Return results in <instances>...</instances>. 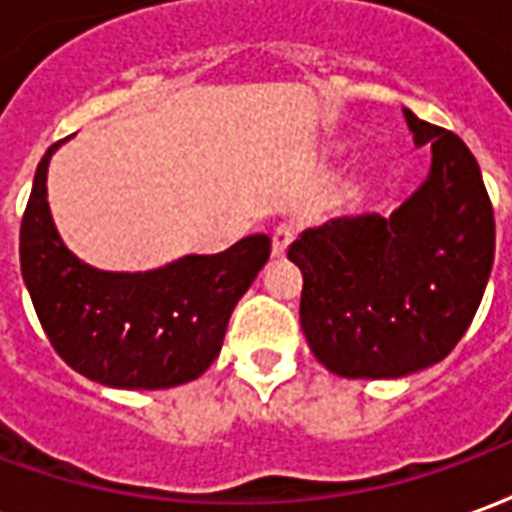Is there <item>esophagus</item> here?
<instances>
[{
    "mask_svg": "<svg viewBox=\"0 0 512 512\" xmlns=\"http://www.w3.org/2000/svg\"><path fill=\"white\" fill-rule=\"evenodd\" d=\"M293 238H296V227H293V224H277L274 233H271V249H274V255H285Z\"/></svg>",
    "mask_w": 512,
    "mask_h": 512,
    "instance_id": "esophagus-1",
    "label": "esophagus"
}]
</instances>
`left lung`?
<instances>
[{
	"label": "left lung",
	"mask_w": 512,
	"mask_h": 512,
	"mask_svg": "<svg viewBox=\"0 0 512 512\" xmlns=\"http://www.w3.org/2000/svg\"><path fill=\"white\" fill-rule=\"evenodd\" d=\"M428 180L389 219L343 216L304 230L288 257L301 268V329L326 370L343 378H403L458 345L494 266V208L458 136L414 112Z\"/></svg>",
	"instance_id": "8db88e82"
}]
</instances>
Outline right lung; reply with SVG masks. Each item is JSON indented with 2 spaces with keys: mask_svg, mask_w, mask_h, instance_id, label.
<instances>
[{
  "mask_svg": "<svg viewBox=\"0 0 512 512\" xmlns=\"http://www.w3.org/2000/svg\"><path fill=\"white\" fill-rule=\"evenodd\" d=\"M51 145L21 219V274L54 351L90 381L169 389L200 378L219 356L235 304L271 255L268 235H246L219 255H186L156 271L117 274L82 263L46 200Z\"/></svg>",
  "mask_w": 512,
  "mask_h": 512,
  "instance_id": "1",
  "label": "right lung"
}]
</instances>
